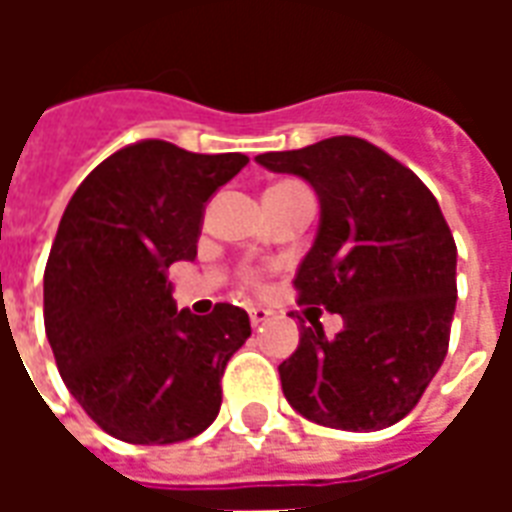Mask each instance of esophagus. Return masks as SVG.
<instances>
[{
	"mask_svg": "<svg viewBox=\"0 0 512 512\" xmlns=\"http://www.w3.org/2000/svg\"><path fill=\"white\" fill-rule=\"evenodd\" d=\"M268 315H271V312L263 310V307H249V323H252V326H260V323H266Z\"/></svg>",
	"mask_w": 512,
	"mask_h": 512,
	"instance_id": "34e87169",
	"label": "esophagus"
}]
</instances>
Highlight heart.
I'll return each instance as SVG.
<instances>
[{
  "label": "heart",
  "mask_w": 512,
  "mask_h": 512,
  "mask_svg": "<svg viewBox=\"0 0 512 512\" xmlns=\"http://www.w3.org/2000/svg\"><path fill=\"white\" fill-rule=\"evenodd\" d=\"M293 189H304L301 183H296V180H285V183H277V186H271L268 191H293ZM249 282H255V279L249 277Z\"/></svg>",
  "instance_id": "b5f03b06"
}]
</instances>
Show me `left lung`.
<instances>
[{"instance_id":"obj_1","label":"left lung","mask_w":512,"mask_h":512,"mask_svg":"<svg viewBox=\"0 0 512 512\" xmlns=\"http://www.w3.org/2000/svg\"><path fill=\"white\" fill-rule=\"evenodd\" d=\"M260 167L299 175L321 202V224L293 285L301 304L343 318V332L301 326L279 365L301 417L370 433L417 406L450 345L458 249L436 197L400 161L359 136L263 153Z\"/></svg>"}]
</instances>
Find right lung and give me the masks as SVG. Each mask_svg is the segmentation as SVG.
Segmentation results:
<instances>
[{"mask_svg": "<svg viewBox=\"0 0 512 512\" xmlns=\"http://www.w3.org/2000/svg\"><path fill=\"white\" fill-rule=\"evenodd\" d=\"M249 164L145 139L101 161L62 213L43 274V321L60 376L128 444H175L211 425L249 315L178 310L167 268L197 257L205 202Z\"/></svg>", "mask_w": 512, "mask_h": 512, "instance_id": "right-lung-1", "label": "right lung"}]
</instances>
